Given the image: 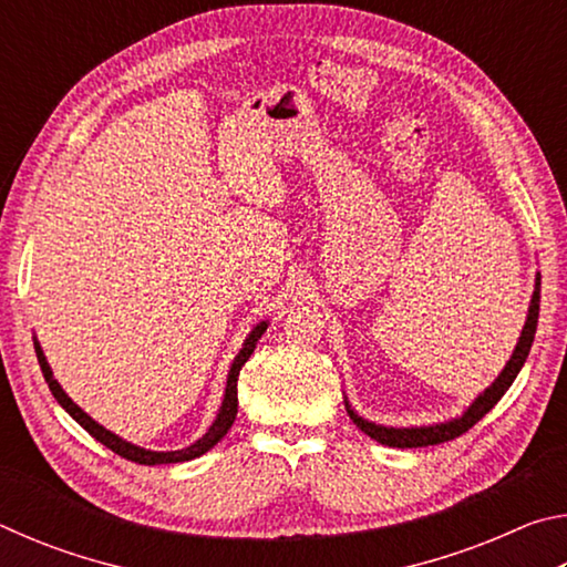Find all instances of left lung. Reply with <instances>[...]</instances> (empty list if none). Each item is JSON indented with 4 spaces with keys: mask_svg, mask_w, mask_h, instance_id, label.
<instances>
[{
    "mask_svg": "<svg viewBox=\"0 0 567 567\" xmlns=\"http://www.w3.org/2000/svg\"><path fill=\"white\" fill-rule=\"evenodd\" d=\"M537 312H540V277H537L535 282V292H533V300H530V310H527V320H525V328L520 340H517V348L513 352V358L507 360L505 370L497 375V380L493 382L491 388H487L483 395H480L473 405L467 408V412L463 417L457 420H450L443 422V425H430V427H382L375 425V422H368L362 420L358 412H352L348 405V415L350 420L358 425L364 435H370L372 440H378V443L388 445V447H427V445H440V443H447V440H455L463 433H467L470 427L475 425L477 420H483L487 412H491L497 400H501L507 388L513 385V380L517 378V372L527 360V352L533 348V340H535V330H537Z\"/></svg>",
    "mask_w": 567,
    "mask_h": 567,
    "instance_id": "1",
    "label": "left lung"
}]
</instances>
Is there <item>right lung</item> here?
Masks as SVG:
<instances>
[{
	"label": "right lung",
	"instance_id": "right-lung-1",
	"mask_svg": "<svg viewBox=\"0 0 567 567\" xmlns=\"http://www.w3.org/2000/svg\"><path fill=\"white\" fill-rule=\"evenodd\" d=\"M267 330V322H260L257 328L249 332V338L245 340V348L239 350V354L233 362V368H229V375H227V390H225V400H223V408H219V415L217 420L213 422V427L207 430V433L197 440L195 445H189L185 450H175V453H152V450H145V447H137L132 443H124L122 437H117L114 433H110V430H104L100 422H94L87 412L80 410L74 405V402L64 395V390L60 388V382H56L52 378V370L50 364H47V358L44 352L40 348V342H34V352H37V360H40V368H42V375L47 380V385H50L54 400L60 402V405L70 412V415L80 422V425L87 430V433L100 440L102 445H107L112 453H117L120 457L124 460H132V463L137 465H169V463H185V460H195L199 455H205L209 447H215L219 440H223L227 435V430L233 427V422L237 417V378H239V370H243V364L249 360V354L255 352L257 348V340L262 338Z\"/></svg>",
	"mask_w": 567,
	"mask_h": 567
}]
</instances>
